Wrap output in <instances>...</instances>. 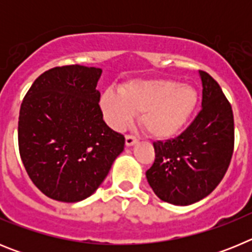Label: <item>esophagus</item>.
Instances as JSON below:
<instances>
[{"instance_id":"1","label":"esophagus","mask_w":252,"mask_h":252,"mask_svg":"<svg viewBox=\"0 0 252 252\" xmlns=\"http://www.w3.org/2000/svg\"><path fill=\"white\" fill-rule=\"evenodd\" d=\"M125 142H126V146H132L136 144L137 139L135 136H132V135H126V137H125Z\"/></svg>"}]
</instances>
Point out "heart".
<instances>
[{"instance_id":"obj_1","label":"heart","mask_w":252,"mask_h":252,"mask_svg":"<svg viewBox=\"0 0 252 252\" xmlns=\"http://www.w3.org/2000/svg\"><path fill=\"white\" fill-rule=\"evenodd\" d=\"M198 102L190 84H177L169 79L131 81L115 91H104L101 110L111 127L117 131L132 122L140 113V125L155 139H169L186 126Z\"/></svg>"}]
</instances>
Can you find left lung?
I'll return each instance as SVG.
<instances>
[{
  "label": "left lung",
  "mask_w": 252,
  "mask_h": 252,
  "mask_svg": "<svg viewBox=\"0 0 252 252\" xmlns=\"http://www.w3.org/2000/svg\"><path fill=\"white\" fill-rule=\"evenodd\" d=\"M199 75L202 110L179 136L154 142L155 160L146 171L154 193L175 206H188L211 194L233 154L232 107L208 73L199 70Z\"/></svg>",
  "instance_id": "1"
}]
</instances>
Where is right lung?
I'll return each instance as SVG.
<instances>
[{"label":"right lung","instance_id":"add662e5","mask_svg":"<svg viewBox=\"0 0 252 252\" xmlns=\"http://www.w3.org/2000/svg\"><path fill=\"white\" fill-rule=\"evenodd\" d=\"M101 74L94 66H55L22 99L20 157L32 183L51 199L74 203L92 195L124 151V135L103 121L95 90Z\"/></svg>","mask_w":252,"mask_h":252}]
</instances>
